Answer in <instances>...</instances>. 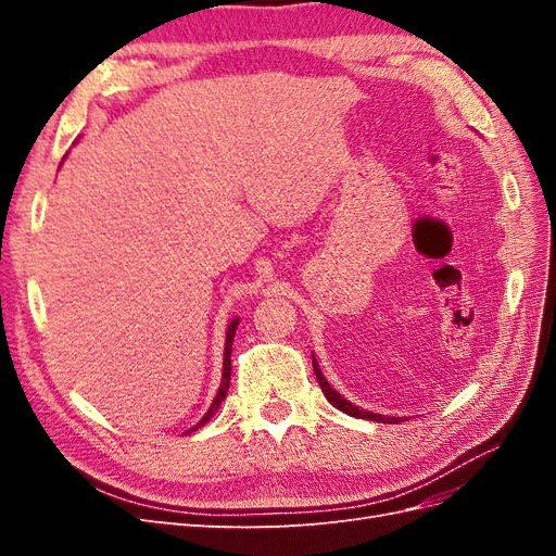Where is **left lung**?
<instances>
[{
	"mask_svg": "<svg viewBox=\"0 0 556 556\" xmlns=\"http://www.w3.org/2000/svg\"><path fill=\"white\" fill-rule=\"evenodd\" d=\"M313 371H315V378H317V382H319V387H323V392H325V396H327V401L331 403V406H336L339 410H343V413H348V415H352V417H362V419H374V422H387V425H399L401 419L399 417H384V415H378V413H371V410H359L357 406H352L350 401H345L339 392H333L331 387H329V382L325 380V376H323V371H319V366H317V362L313 359Z\"/></svg>",
	"mask_w": 556,
	"mask_h": 556,
	"instance_id": "1",
	"label": "left lung"
}]
</instances>
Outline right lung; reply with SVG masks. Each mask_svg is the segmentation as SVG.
I'll return each mask as SVG.
<instances>
[{"mask_svg": "<svg viewBox=\"0 0 556 556\" xmlns=\"http://www.w3.org/2000/svg\"><path fill=\"white\" fill-rule=\"evenodd\" d=\"M237 325H239V319H233V323L229 325V329H227V341H225V364H223V382H220V390H217V394H215V399H213V403H211V408H208V413L199 419V425H194L190 431H197V429H201L204 427L208 419L215 415V410L220 408V403H223V399L227 396V390H229V378H231V343H233V333H237ZM188 431V433H190Z\"/></svg>", "mask_w": 556, "mask_h": 556, "instance_id": "add662e5", "label": "right lung"}]
</instances>
